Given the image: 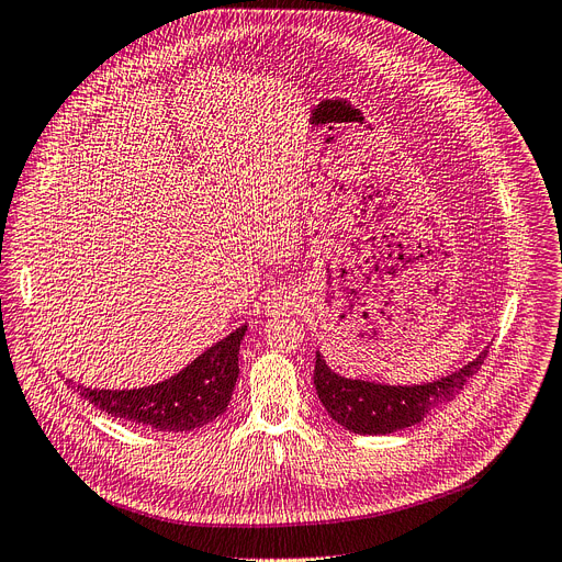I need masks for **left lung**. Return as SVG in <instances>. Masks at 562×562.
Returning a JSON list of instances; mask_svg holds the SVG:
<instances>
[{
  "instance_id": "8db88e82",
  "label": "left lung",
  "mask_w": 562,
  "mask_h": 562,
  "mask_svg": "<svg viewBox=\"0 0 562 562\" xmlns=\"http://www.w3.org/2000/svg\"><path fill=\"white\" fill-rule=\"evenodd\" d=\"M486 355L488 349L453 375L422 386H384L347 380L330 372L322 355H317L315 386L326 412L340 426L361 435H386L419 424L430 409L459 396L470 378L484 366Z\"/></svg>"
}]
</instances>
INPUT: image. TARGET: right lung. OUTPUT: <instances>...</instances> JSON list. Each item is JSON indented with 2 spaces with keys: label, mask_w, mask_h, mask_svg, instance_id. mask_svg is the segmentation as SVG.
Returning <instances> with one entry per match:
<instances>
[{
  "label": "right lung",
  "mask_w": 562,
  "mask_h": 562,
  "mask_svg": "<svg viewBox=\"0 0 562 562\" xmlns=\"http://www.w3.org/2000/svg\"><path fill=\"white\" fill-rule=\"evenodd\" d=\"M247 326L236 328L217 345L180 370L176 378L132 391L86 389L67 380L74 391L109 417L157 430L187 432L217 419L232 401L238 380V349Z\"/></svg>",
  "instance_id": "1"
}]
</instances>
